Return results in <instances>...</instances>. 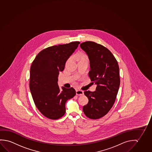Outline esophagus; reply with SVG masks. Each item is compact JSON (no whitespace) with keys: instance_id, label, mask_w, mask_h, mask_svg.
Instances as JSON below:
<instances>
[{"instance_id":"esophagus-1","label":"esophagus","mask_w":152,"mask_h":152,"mask_svg":"<svg viewBox=\"0 0 152 152\" xmlns=\"http://www.w3.org/2000/svg\"><path fill=\"white\" fill-rule=\"evenodd\" d=\"M83 91H82V90H77L76 91V94L77 95H78V96H82L83 94Z\"/></svg>"}]
</instances>
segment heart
<instances>
[{
    "label": "heart",
    "instance_id": "heart-1",
    "mask_svg": "<svg viewBox=\"0 0 152 152\" xmlns=\"http://www.w3.org/2000/svg\"><path fill=\"white\" fill-rule=\"evenodd\" d=\"M86 58H87V55L83 52L78 53L76 56V59L77 61L80 60L82 59H86Z\"/></svg>",
    "mask_w": 152,
    "mask_h": 152
}]
</instances>
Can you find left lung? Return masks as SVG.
I'll list each match as a JSON object with an SVG mask.
<instances>
[{"label":"left lung","mask_w":152,"mask_h":152,"mask_svg":"<svg viewBox=\"0 0 152 152\" xmlns=\"http://www.w3.org/2000/svg\"><path fill=\"white\" fill-rule=\"evenodd\" d=\"M80 47L89 58L90 80L97 85L95 91H84L89 102L83 111L88 118L99 119L108 113L116 100L121 83L118 62L111 52L101 44L87 41Z\"/></svg>","instance_id":"1"}]
</instances>
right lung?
Wrapping results in <instances>:
<instances>
[{"label":"right lung","mask_w":152,"mask_h":152,"mask_svg":"<svg viewBox=\"0 0 152 152\" xmlns=\"http://www.w3.org/2000/svg\"><path fill=\"white\" fill-rule=\"evenodd\" d=\"M80 43L75 41L47 48L36 56L31 63L29 78L31 96L39 111L50 119L61 118L65 113V102L76 94L72 87H62L60 89L58 77Z\"/></svg>","instance_id":"add662e5"}]
</instances>
